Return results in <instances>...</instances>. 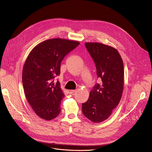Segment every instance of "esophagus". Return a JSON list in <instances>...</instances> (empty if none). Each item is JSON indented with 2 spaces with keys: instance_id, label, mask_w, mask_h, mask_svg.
Masks as SVG:
<instances>
[{
  "instance_id": "1",
  "label": "esophagus",
  "mask_w": 152,
  "mask_h": 152,
  "mask_svg": "<svg viewBox=\"0 0 152 152\" xmlns=\"http://www.w3.org/2000/svg\"><path fill=\"white\" fill-rule=\"evenodd\" d=\"M68 93L69 94H73L74 93H75V90H69L68 91Z\"/></svg>"
}]
</instances>
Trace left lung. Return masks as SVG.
<instances>
[{
    "label": "left lung",
    "instance_id": "obj_1",
    "mask_svg": "<svg viewBox=\"0 0 152 152\" xmlns=\"http://www.w3.org/2000/svg\"><path fill=\"white\" fill-rule=\"evenodd\" d=\"M85 46L95 64L101 80L90 91L89 98L82 104L83 114L95 123L107 119L122 98L124 67L117 50L109 45L87 42Z\"/></svg>",
    "mask_w": 152,
    "mask_h": 152
}]
</instances>
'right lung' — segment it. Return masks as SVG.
I'll return each mask as SVG.
<instances>
[{"label":"right lung","instance_id":"1","mask_svg":"<svg viewBox=\"0 0 152 152\" xmlns=\"http://www.w3.org/2000/svg\"><path fill=\"white\" fill-rule=\"evenodd\" d=\"M80 44L79 42L54 38L44 41L30 51L23 69L22 81L26 99L41 118L50 120L60 113L65 94L58 81L64 58Z\"/></svg>","mask_w":152,"mask_h":152}]
</instances>
